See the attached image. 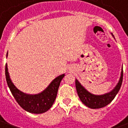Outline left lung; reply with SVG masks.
I'll use <instances>...</instances> for the list:
<instances>
[{
	"mask_svg": "<svg viewBox=\"0 0 128 128\" xmlns=\"http://www.w3.org/2000/svg\"><path fill=\"white\" fill-rule=\"evenodd\" d=\"M113 38L114 37L113 36ZM122 81H123V68L121 69V76L118 83L116 85L115 87L109 92L100 95L92 94L88 91L80 83V82L77 79L75 80V86H76V90L78 92V96L84 104L92 109H97L106 106L112 101L120 90L122 84Z\"/></svg>",
	"mask_w": 128,
	"mask_h": 128,
	"instance_id": "obj_1",
	"label": "left lung"
}]
</instances>
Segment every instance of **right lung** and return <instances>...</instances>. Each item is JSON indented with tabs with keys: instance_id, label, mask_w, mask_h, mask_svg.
Segmentation results:
<instances>
[{
	"instance_id": "obj_1",
	"label": "right lung",
	"mask_w": 128,
	"mask_h": 128,
	"mask_svg": "<svg viewBox=\"0 0 128 128\" xmlns=\"http://www.w3.org/2000/svg\"><path fill=\"white\" fill-rule=\"evenodd\" d=\"M64 75L65 74H62L55 78L43 91L38 94H27L20 90L14 84L8 72L7 64H6L5 66L6 80L13 96L24 110L34 114H42L51 108L56 100L59 86Z\"/></svg>"
}]
</instances>
